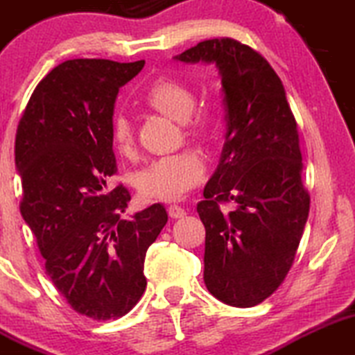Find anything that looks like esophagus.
<instances>
[{
    "instance_id": "esophagus-1",
    "label": "esophagus",
    "mask_w": 355,
    "mask_h": 355,
    "mask_svg": "<svg viewBox=\"0 0 355 355\" xmlns=\"http://www.w3.org/2000/svg\"><path fill=\"white\" fill-rule=\"evenodd\" d=\"M167 213H169V216L173 218V220H178V218L186 216V209L181 208V206H178V205H171L169 208H167Z\"/></svg>"
}]
</instances>
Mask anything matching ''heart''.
Wrapping results in <instances>:
<instances>
[{
	"mask_svg": "<svg viewBox=\"0 0 355 355\" xmlns=\"http://www.w3.org/2000/svg\"><path fill=\"white\" fill-rule=\"evenodd\" d=\"M144 101L157 112L167 115L178 122H186L196 105L194 92L184 83L173 78H159L150 83ZM213 117L199 112L188 121L186 130L194 137H208L213 132ZM112 142L115 149L129 154L134 147V130L125 114H115L112 119ZM205 161L194 149H182L179 153L166 154L150 161L135 179L139 193L146 199L176 201L205 178Z\"/></svg>",
	"mask_w": 355,
	"mask_h": 355,
	"instance_id": "b5f03b06",
	"label": "heart"
}]
</instances>
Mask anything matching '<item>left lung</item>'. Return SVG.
<instances>
[{
    "instance_id": "left-lung-1",
    "label": "left lung",
    "mask_w": 355,
    "mask_h": 355,
    "mask_svg": "<svg viewBox=\"0 0 355 355\" xmlns=\"http://www.w3.org/2000/svg\"><path fill=\"white\" fill-rule=\"evenodd\" d=\"M176 60L214 63L225 94V146L198 202L206 288L231 306H254L285 280L309 218L297 121L280 77L248 45L205 40ZM220 202L235 208L223 214Z\"/></svg>"
}]
</instances>
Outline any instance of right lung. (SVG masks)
Segmentation results:
<instances>
[{"label": "right lung", "mask_w": 355, "mask_h": 355, "mask_svg": "<svg viewBox=\"0 0 355 355\" xmlns=\"http://www.w3.org/2000/svg\"><path fill=\"white\" fill-rule=\"evenodd\" d=\"M144 63H60L31 94L15 141L19 211L46 275L75 312L94 320L125 315L141 300L146 252L167 223L159 202L122 220L129 191L107 186L117 173L110 132L115 98Z\"/></svg>", "instance_id": "right-lung-1"}]
</instances>
